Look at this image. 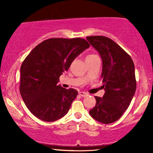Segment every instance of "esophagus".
<instances>
[{"label": "esophagus", "instance_id": "34e87169", "mask_svg": "<svg viewBox=\"0 0 153 153\" xmlns=\"http://www.w3.org/2000/svg\"><path fill=\"white\" fill-rule=\"evenodd\" d=\"M78 94L80 95V96H82V97H85V96H88V94L85 92H82V91H80V92L78 93Z\"/></svg>", "mask_w": 153, "mask_h": 153}]
</instances>
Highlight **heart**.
I'll list each match as a JSON object with an SVG mask.
<instances>
[{
	"mask_svg": "<svg viewBox=\"0 0 153 153\" xmlns=\"http://www.w3.org/2000/svg\"><path fill=\"white\" fill-rule=\"evenodd\" d=\"M93 56H95V54H89V55H88V56H87V57H93Z\"/></svg>",
	"mask_w": 153,
	"mask_h": 153,
	"instance_id": "b5f03b06",
	"label": "heart"
}]
</instances>
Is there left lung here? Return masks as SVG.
Segmentation results:
<instances>
[{
    "mask_svg": "<svg viewBox=\"0 0 153 153\" xmlns=\"http://www.w3.org/2000/svg\"><path fill=\"white\" fill-rule=\"evenodd\" d=\"M102 59L101 78L105 94L95 96L96 106L89 114L103 124L117 121L130 104L136 91L134 65L129 54L111 39L103 36H87Z\"/></svg>",
    "mask_w": 153,
    "mask_h": 153,
    "instance_id": "left-lung-1",
    "label": "left lung"
}]
</instances>
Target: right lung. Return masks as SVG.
<instances>
[{
	"instance_id": "1",
	"label": "right lung",
	"mask_w": 153,
	"mask_h": 153,
	"mask_svg": "<svg viewBox=\"0 0 153 153\" xmlns=\"http://www.w3.org/2000/svg\"><path fill=\"white\" fill-rule=\"evenodd\" d=\"M90 45L82 38H51L39 44L21 66L20 91L26 107L45 122H54L69 111L78 91L57 85L59 76Z\"/></svg>"
}]
</instances>
